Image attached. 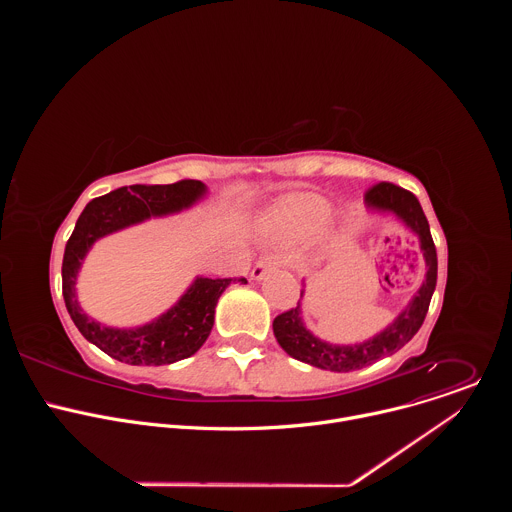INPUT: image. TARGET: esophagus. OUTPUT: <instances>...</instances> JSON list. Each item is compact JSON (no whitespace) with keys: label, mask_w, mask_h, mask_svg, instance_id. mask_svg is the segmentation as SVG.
Listing matches in <instances>:
<instances>
[{"label":"esophagus","mask_w":512,"mask_h":512,"mask_svg":"<svg viewBox=\"0 0 512 512\" xmlns=\"http://www.w3.org/2000/svg\"><path fill=\"white\" fill-rule=\"evenodd\" d=\"M281 263H283V261H279V259H275V257H265V259L257 261V265L251 269V279H253V281H261L267 273H271L273 269H277Z\"/></svg>","instance_id":"34e87169"}]
</instances>
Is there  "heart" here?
Here are the masks:
<instances>
[{"mask_svg":"<svg viewBox=\"0 0 512 512\" xmlns=\"http://www.w3.org/2000/svg\"><path fill=\"white\" fill-rule=\"evenodd\" d=\"M332 204L314 192H298L281 198L275 206L269 208L265 223L267 227L287 239L298 241L318 233L328 221Z\"/></svg>","mask_w":512,"mask_h":512,"instance_id":"b5f03b06","label":"heart"}]
</instances>
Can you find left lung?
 Returning a JSON list of instances; mask_svg holds the SVG:
<instances>
[{"instance_id": "8db88e82", "label": "left lung", "mask_w": 512, "mask_h": 512, "mask_svg": "<svg viewBox=\"0 0 512 512\" xmlns=\"http://www.w3.org/2000/svg\"><path fill=\"white\" fill-rule=\"evenodd\" d=\"M364 206L371 214L393 216L403 227L413 233L419 241V249L425 261V279L407 306L395 316L391 324H387L375 336L360 340L354 344H334L316 336L304 322V294L306 279H302V296L298 308L277 316L273 320V334L279 346L296 360L312 364L316 369L332 371V373H348L358 371L362 367L381 360L383 356H391L399 348H403L421 328L433 289L437 281V253L429 233V223L423 214L419 200L409 192L395 184L381 182L373 186L364 196Z\"/></svg>"}]
</instances>
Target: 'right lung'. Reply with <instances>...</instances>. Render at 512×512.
<instances>
[{"mask_svg": "<svg viewBox=\"0 0 512 512\" xmlns=\"http://www.w3.org/2000/svg\"><path fill=\"white\" fill-rule=\"evenodd\" d=\"M206 194L208 188L200 180H182L166 186L135 184L91 200L81 212L64 249L62 296L79 332L111 358L135 364V367L139 364L160 367V364H172L192 356L206 342L214 324L218 298L233 279L196 275L172 308L152 322L135 328H117L97 322L81 308L77 298L79 271L99 239L152 221V218L184 212Z\"/></svg>", "mask_w": 512, "mask_h": 512, "instance_id": "1", "label": "right lung"}]
</instances>
